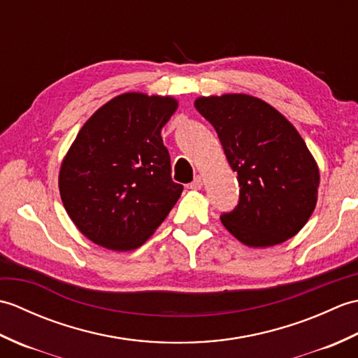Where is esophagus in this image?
Returning <instances> with one entry per match:
<instances>
[{
  "instance_id": "34e87169",
  "label": "esophagus",
  "mask_w": 358,
  "mask_h": 358,
  "mask_svg": "<svg viewBox=\"0 0 358 358\" xmlns=\"http://www.w3.org/2000/svg\"><path fill=\"white\" fill-rule=\"evenodd\" d=\"M201 186H203V178L200 177V175L194 178L192 183H189V189H194V191H199V189H201Z\"/></svg>"
}]
</instances>
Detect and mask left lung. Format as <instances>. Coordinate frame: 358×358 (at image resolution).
<instances>
[{
  "label": "left lung",
  "mask_w": 358,
  "mask_h": 358,
  "mask_svg": "<svg viewBox=\"0 0 358 358\" xmlns=\"http://www.w3.org/2000/svg\"><path fill=\"white\" fill-rule=\"evenodd\" d=\"M195 108L214 126L240 200L222 223L250 248L294 237L317 204L320 172L296 129L260 98L245 94L200 96Z\"/></svg>",
  "instance_id": "8db88e82"
}]
</instances>
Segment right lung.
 <instances>
[{
	"mask_svg": "<svg viewBox=\"0 0 358 358\" xmlns=\"http://www.w3.org/2000/svg\"><path fill=\"white\" fill-rule=\"evenodd\" d=\"M172 96L127 92L101 106L59 169L64 209L83 235L112 250L140 248L183 192L171 177L162 129L177 110Z\"/></svg>",
	"mask_w": 358,
	"mask_h": 358,
	"instance_id": "1",
	"label": "right lung"
}]
</instances>
